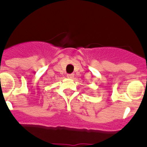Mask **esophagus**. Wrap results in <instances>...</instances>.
Wrapping results in <instances>:
<instances>
[{"instance_id":"34e87169","label":"esophagus","mask_w":147,"mask_h":147,"mask_svg":"<svg viewBox=\"0 0 147 147\" xmlns=\"http://www.w3.org/2000/svg\"><path fill=\"white\" fill-rule=\"evenodd\" d=\"M74 74H73L67 75V77L69 78V79H73V78H74Z\"/></svg>"}]
</instances>
